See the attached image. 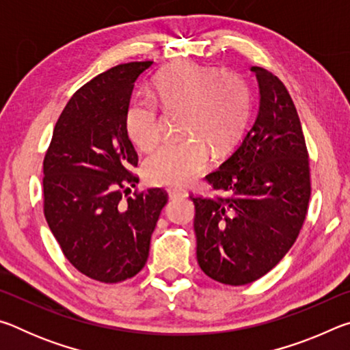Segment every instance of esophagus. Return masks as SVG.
Returning a JSON list of instances; mask_svg holds the SVG:
<instances>
[{"label": "esophagus", "mask_w": 350, "mask_h": 350, "mask_svg": "<svg viewBox=\"0 0 350 350\" xmlns=\"http://www.w3.org/2000/svg\"><path fill=\"white\" fill-rule=\"evenodd\" d=\"M168 194H170L171 199H176V198L185 196V191H183V189H179V188H171V189H168Z\"/></svg>", "instance_id": "34e87169"}]
</instances>
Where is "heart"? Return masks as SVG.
<instances>
[{"label":"heart","mask_w":350,"mask_h":350,"mask_svg":"<svg viewBox=\"0 0 350 350\" xmlns=\"http://www.w3.org/2000/svg\"><path fill=\"white\" fill-rule=\"evenodd\" d=\"M152 98L163 108H185L183 134L188 140L168 142L145 163L146 177L159 185L182 187L205 171L211 151L224 152L234 144L248 116V88L241 77L219 74L216 68L194 62L170 64L156 77ZM129 139L142 151L161 140V117L152 100L129 103L125 114Z\"/></svg>","instance_id":"b5f03b06"}]
</instances>
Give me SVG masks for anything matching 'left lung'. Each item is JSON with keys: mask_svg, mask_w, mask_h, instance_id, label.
Wrapping results in <instances>:
<instances>
[{"mask_svg": "<svg viewBox=\"0 0 350 350\" xmlns=\"http://www.w3.org/2000/svg\"><path fill=\"white\" fill-rule=\"evenodd\" d=\"M259 109L238 148L205 176L230 196L194 202L198 262L206 276L228 286L262 278L292 248L306 221L310 165L298 112L284 83L252 66Z\"/></svg>", "mask_w": 350, "mask_h": 350, "instance_id": "8db88e82", "label": "left lung"}]
</instances>
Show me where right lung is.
<instances>
[{
  "label": "right lung",
  "instance_id": "1",
  "mask_svg": "<svg viewBox=\"0 0 350 350\" xmlns=\"http://www.w3.org/2000/svg\"><path fill=\"white\" fill-rule=\"evenodd\" d=\"M152 62L117 64L77 91L55 123L43 161V210L80 273L122 282L145 267L168 194L135 189L139 157L125 126L134 83Z\"/></svg>",
  "mask_w": 350,
  "mask_h": 350
}]
</instances>
